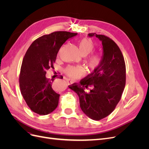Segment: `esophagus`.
Here are the masks:
<instances>
[{
	"label": "esophagus",
	"instance_id": "1",
	"mask_svg": "<svg viewBox=\"0 0 149 149\" xmlns=\"http://www.w3.org/2000/svg\"><path fill=\"white\" fill-rule=\"evenodd\" d=\"M66 80L67 81V82L69 84H73L74 82H73V81H72V80H70V79H68V78H66Z\"/></svg>",
	"mask_w": 149,
	"mask_h": 149
}]
</instances>
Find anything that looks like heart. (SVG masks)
<instances>
[{"instance_id": "heart-1", "label": "heart", "mask_w": 149, "mask_h": 149, "mask_svg": "<svg viewBox=\"0 0 149 149\" xmlns=\"http://www.w3.org/2000/svg\"><path fill=\"white\" fill-rule=\"evenodd\" d=\"M78 47L80 53L83 56L88 55L91 53L94 49V45L91 40L84 38L80 40L78 43ZM101 61V56L97 53L93 54L89 56L86 60V63L91 70H94L100 65ZM66 74L73 79H77L80 76L83 74V70L80 66H69L66 68L65 70Z\"/></svg>"}]
</instances>
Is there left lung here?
Masks as SVG:
<instances>
[{
    "label": "left lung",
    "mask_w": 149,
    "mask_h": 149,
    "mask_svg": "<svg viewBox=\"0 0 149 149\" xmlns=\"http://www.w3.org/2000/svg\"><path fill=\"white\" fill-rule=\"evenodd\" d=\"M102 42L101 61L94 71L79 84L69 88L79 99L80 107L91 119L99 120L109 116L119 102L125 85V65L120 48L113 40L103 35L91 33ZM93 86L89 93L85 88Z\"/></svg>",
    "instance_id": "obj_1"
}]
</instances>
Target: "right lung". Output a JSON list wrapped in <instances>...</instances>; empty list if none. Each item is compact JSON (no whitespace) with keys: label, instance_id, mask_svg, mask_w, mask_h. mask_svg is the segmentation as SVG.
I'll return each instance as SVG.
<instances>
[{"label":"right lung","instance_id":"1","mask_svg":"<svg viewBox=\"0 0 149 149\" xmlns=\"http://www.w3.org/2000/svg\"><path fill=\"white\" fill-rule=\"evenodd\" d=\"M78 33L55 31L35 40L22 61L19 77L21 94L30 109L47 115L57 107L60 94L53 89V79L46 78V71L53 68L61 47Z\"/></svg>","mask_w":149,"mask_h":149}]
</instances>
